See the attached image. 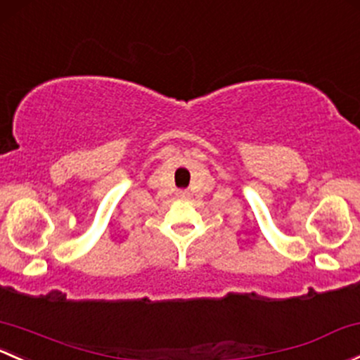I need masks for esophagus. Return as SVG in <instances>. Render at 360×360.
I'll use <instances>...</instances> for the list:
<instances>
[{
  "label": "esophagus",
  "instance_id": "34e87169",
  "mask_svg": "<svg viewBox=\"0 0 360 360\" xmlns=\"http://www.w3.org/2000/svg\"><path fill=\"white\" fill-rule=\"evenodd\" d=\"M179 196H181V198H186L188 193L186 191H179Z\"/></svg>",
  "mask_w": 360,
  "mask_h": 360
}]
</instances>
